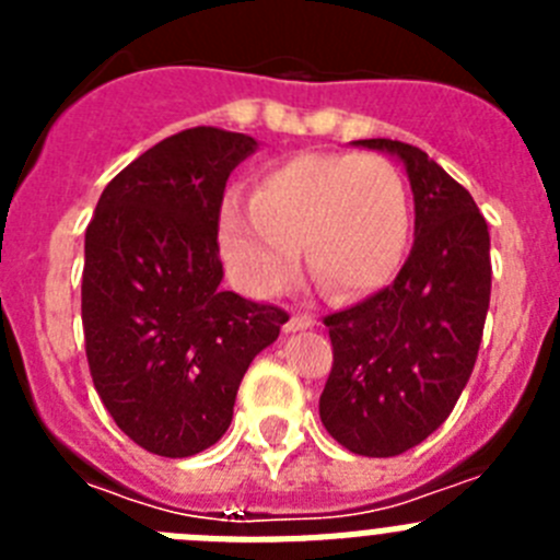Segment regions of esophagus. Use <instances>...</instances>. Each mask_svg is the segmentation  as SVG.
<instances>
[{"label": "esophagus", "instance_id": "esophagus-1", "mask_svg": "<svg viewBox=\"0 0 560 560\" xmlns=\"http://www.w3.org/2000/svg\"><path fill=\"white\" fill-rule=\"evenodd\" d=\"M314 325H316V316H311V314H291L289 323L283 325V330H285V334H294V330H308V328H314Z\"/></svg>", "mask_w": 560, "mask_h": 560}]
</instances>
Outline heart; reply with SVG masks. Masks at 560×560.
Returning <instances> with one entry per match:
<instances>
[{"label":"heart","mask_w":560,"mask_h":560,"mask_svg":"<svg viewBox=\"0 0 560 560\" xmlns=\"http://www.w3.org/2000/svg\"><path fill=\"white\" fill-rule=\"evenodd\" d=\"M412 237L404 176L373 153H296L257 179L249 207L221 210V252L257 296L291 280L305 249L311 275L334 296H368L398 275Z\"/></svg>","instance_id":"b5f03b06"}]
</instances>
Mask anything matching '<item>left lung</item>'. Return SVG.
Listing matches in <instances>:
<instances>
[{
	"mask_svg": "<svg viewBox=\"0 0 560 560\" xmlns=\"http://www.w3.org/2000/svg\"><path fill=\"white\" fill-rule=\"evenodd\" d=\"M355 145L407 165L415 244L393 285L325 316L334 368L319 418L348 452L395 457L452 415L471 378L491 303V235L471 192L429 153L398 140Z\"/></svg>",
	"mask_w": 560,
	"mask_h": 560,
	"instance_id": "obj_1",
	"label": "left lung"
}]
</instances>
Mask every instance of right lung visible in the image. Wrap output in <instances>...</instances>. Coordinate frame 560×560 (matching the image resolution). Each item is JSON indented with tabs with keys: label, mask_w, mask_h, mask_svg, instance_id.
<instances>
[{
	"label": "right lung",
	"mask_w": 560,
	"mask_h": 560,
	"mask_svg": "<svg viewBox=\"0 0 560 560\" xmlns=\"http://www.w3.org/2000/svg\"><path fill=\"white\" fill-rule=\"evenodd\" d=\"M255 148L212 126L173 133L108 182L86 226L89 373L114 423L160 457L219 443L252 359L289 323L221 289L224 187Z\"/></svg>",
	"instance_id": "add662e5"
}]
</instances>
